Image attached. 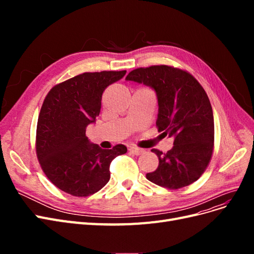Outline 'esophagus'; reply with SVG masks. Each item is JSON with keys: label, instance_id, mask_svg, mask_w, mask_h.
I'll use <instances>...</instances> for the list:
<instances>
[{"label": "esophagus", "instance_id": "esophagus-1", "mask_svg": "<svg viewBox=\"0 0 254 254\" xmlns=\"http://www.w3.org/2000/svg\"><path fill=\"white\" fill-rule=\"evenodd\" d=\"M129 150L131 151V152H133L134 155H136V156H139V155H141V153L144 152V149L136 147V146H131V147H129Z\"/></svg>", "mask_w": 254, "mask_h": 254}]
</instances>
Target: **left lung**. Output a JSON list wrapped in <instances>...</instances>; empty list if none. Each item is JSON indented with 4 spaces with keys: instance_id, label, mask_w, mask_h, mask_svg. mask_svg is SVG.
I'll use <instances>...</instances> for the list:
<instances>
[{
    "instance_id": "obj_1",
    "label": "left lung",
    "mask_w": 254,
    "mask_h": 254,
    "mask_svg": "<svg viewBox=\"0 0 254 254\" xmlns=\"http://www.w3.org/2000/svg\"><path fill=\"white\" fill-rule=\"evenodd\" d=\"M127 80L155 89L159 114V132L174 137V146L159 158L155 172L146 174L152 183L177 190L197 181L206 170L214 150L213 110L204 89L188 71L160 64L129 72Z\"/></svg>"
}]
</instances>
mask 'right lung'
<instances>
[{"label":"right lung","instance_id":"right-lung-1","mask_svg":"<svg viewBox=\"0 0 254 254\" xmlns=\"http://www.w3.org/2000/svg\"><path fill=\"white\" fill-rule=\"evenodd\" d=\"M126 71L86 72L54 86L45 96L37 123L36 155L43 173L59 190L87 197L110 180L112 160L125 145L102 149L91 144L86 128L99 115L106 88Z\"/></svg>","mask_w":254,"mask_h":254}]
</instances>
